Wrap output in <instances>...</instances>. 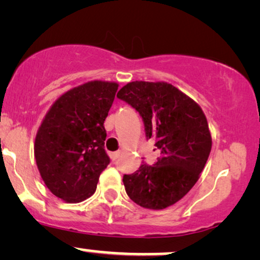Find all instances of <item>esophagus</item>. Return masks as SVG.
I'll return each mask as SVG.
<instances>
[{
    "label": "esophagus",
    "instance_id": "obj_1",
    "mask_svg": "<svg viewBox=\"0 0 260 260\" xmlns=\"http://www.w3.org/2000/svg\"><path fill=\"white\" fill-rule=\"evenodd\" d=\"M119 155H120L119 151H115V152H111V154H110V156H111V159L113 162H116L117 159L119 158Z\"/></svg>",
    "mask_w": 260,
    "mask_h": 260
}]
</instances>
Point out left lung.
I'll list each match as a JSON object with an SVG mask.
<instances>
[{"mask_svg":"<svg viewBox=\"0 0 260 260\" xmlns=\"http://www.w3.org/2000/svg\"><path fill=\"white\" fill-rule=\"evenodd\" d=\"M117 98L140 113L147 140L159 156L152 166L123 176L126 194L144 208L163 209L182 199L205 168L212 138L200 106L173 85L133 81Z\"/></svg>","mask_w":260,"mask_h":260,"instance_id":"obj_1","label":"left lung"}]
</instances>
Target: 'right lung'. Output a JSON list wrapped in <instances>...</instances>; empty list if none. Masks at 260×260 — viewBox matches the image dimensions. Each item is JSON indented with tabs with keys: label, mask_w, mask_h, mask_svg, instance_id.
I'll use <instances>...</instances> for the list:
<instances>
[{
	"label": "right lung",
	"mask_w": 260,
	"mask_h": 260,
	"mask_svg": "<svg viewBox=\"0 0 260 260\" xmlns=\"http://www.w3.org/2000/svg\"><path fill=\"white\" fill-rule=\"evenodd\" d=\"M118 84L90 81L56 101L35 138L34 155L44 182L55 197L80 202L95 191L110 163L104 120Z\"/></svg>",
	"instance_id": "obj_1"
}]
</instances>
